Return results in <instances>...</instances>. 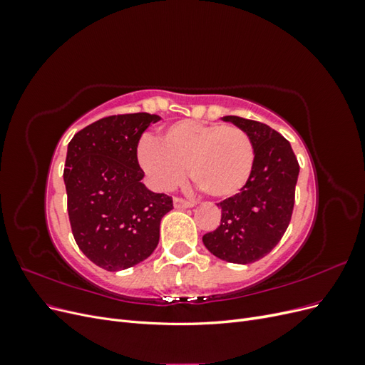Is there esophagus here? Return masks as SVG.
<instances>
[{
  "label": "esophagus",
  "instance_id": "34e87169",
  "mask_svg": "<svg viewBox=\"0 0 365 365\" xmlns=\"http://www.w3.org/2000/svg\"><path fill=\"white\" fill-rule=\"evenodd\" d=\"M173 205H175V208H190L195 204L192 201H187V200H182V197L176 196V197H173Z\"/></svg>",
  "mask_w": 365,
  "mask_h": 365
}]
</instances>
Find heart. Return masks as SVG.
I'll return each instance as SVG.
<instances>
[{
    "label": "heart",
    "instance_id": "b5f03b06",
    "mask_svg": "<svg viewBox=\"0 0 365 365\" xmlns=\"http://www.w3.org/2000/svg\"><path fill=\"white\" fill-rule=\"evenodd\" d=\"M158 141L145 138L138 163L150 182L169 190L185 178L216 200L237 195L251 178L256 148L245 129L236 125L180 120L164 128Z\"/></svg>",
    "mask_w": 365,
    "mask_h": 365
}]
</instances>
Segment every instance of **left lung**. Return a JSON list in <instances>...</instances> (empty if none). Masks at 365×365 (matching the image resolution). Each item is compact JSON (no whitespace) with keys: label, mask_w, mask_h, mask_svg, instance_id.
I'll list each match as a JSON object with an SVG mask.
<instances>
[{"label":"left lung","mask_w":365,"mask_h":365,"mask_svg":"<svg viewBox=\"0 0 365 365\" xmlns=\"http://www.w3.org/2000/svg\"><path fill=\"white\" fill-rule=\"evenodd\" d=\"M245 129L256 148V164L247 185L217 207L220 225L202 236L205 248L225 262L247 264L267 256L291 222L300 165L289 141L256 120L225 115Z\"/></svg>","instance_id":"8db88e82"}]
</instances>
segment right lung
<instances>
[{
	"instance_id": "right-lung-1",
	"label": "right lung",
	"mask_w": 365,
	"mask_h": 365,
	"mask_svg": "<svg viewBox=\"0 0 365 365\" xmlns=\"http://www.w3.org/2000/svg\"><path fill=\"white\" fill-rule=\"evenodd\" d=\"M155 114L109 115L71 138L63 182L77 247L97 267L121 271L148 259L160 240V222L172 197L141 182L137 148Z\"/></svg>"
}]
</instances>
